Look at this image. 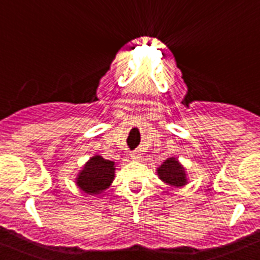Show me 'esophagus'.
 <instances>
[{
  "label": "esophagus",
  "instance_id": "34e87169",
  "mask_svg": "<svg viewBox=\"0 0 260 260\" xmlns=\"http://www.w3.org/2000/svg\"><path fill=\"white\" fill-rule=\"evenodd\" d=\"M130 157L133 158V160H135V161H138V160H141L142 158V153H141V151H134V152L132 153V156H130Z\"/></svg>",
  "mask_w": 260,
  "mask_h": 260
}]
</instances>
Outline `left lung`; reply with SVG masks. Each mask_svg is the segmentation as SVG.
Returning a JSON list of instances; mask_svg holds the SVG:
<instances>
[{"mask_svg":"<svg viewBox=\"0 0 260 260\" xmlns=\"http://www.w3.org/2000/svg\"><path fill=\"white\" fill-rule=\"evenodd\" d=\"M156 173L165 185L171 186L173 189H182L183 186L189 183L186 168L174 156L165 158L162 164L157 167Z\"/></svg>","mask_w":260,"mask_h":260,"instance_id":"obj_1","label":"left lung"}]
</instances>
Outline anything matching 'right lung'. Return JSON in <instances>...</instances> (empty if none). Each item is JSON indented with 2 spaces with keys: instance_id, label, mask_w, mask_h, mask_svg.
<instances>
[{
  "instance_id": "add662e5",
  "label": "right lung",
  "mask_w": 260,
  "mask_h": 260,
  "mask_svg": "<svg viewBox=\"0 0 260 260\" xmlns=\"http://www.w3.org/2000/svg\"><path fill=\"white\" fill-rule=\"evenodd\" d=\"M116 177V162L105 160L102 155H93L87 160L75 177V185L88 195H100L109 189Z\"/></svg>"
}]
</instances>
